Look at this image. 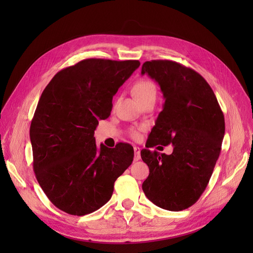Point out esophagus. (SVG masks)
<instances>
[{
	"mask_svg": "<svg viewBox=\"0 0 253 253\" xmlns=\"http://www.w3.org/2000/svg\"><path fill=\"white\" fill-rule=\"evenodd\" d=\"M134 152H135V157H134V160L135 162H137V160L140 159V148L138 147H134Z\"/></svg>",
	"mask_w": 253,
	"mask_h": 253,
	"instance_id": "obj_1",
	"label": "esophagus"
}]
</instances>
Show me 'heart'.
<instances>
[{
	"label": "heart",
	"instance_id": "1",
	"mask_svg": "<svg viewBox=\"0 0 253 253\" xmlns=\"http://www.w3.org/2000/svg\"><path fill=\"white\" fill-rule=\"evenodd\" d=\"M132 91L137 100H138L139 102L147 98L156 97L155 84L149 79H139L138 81H136L133 85ZM139 131H140V127L132 126L128 128V134H129V136L133 137V138H138Z\"/></svg>",
	"mask_w": 253,
	"mask_h": 253
}]
</instances>
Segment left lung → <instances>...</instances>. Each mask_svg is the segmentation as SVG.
<instances>
[{"instance_id":"1","label":"left lung","mask_w":253,"mask_h":253,"mask_svg":"<svg viewBox=\"0 0 253 253\" xmlns=\"http://www.w3.org/2000/svg\"><path fill=\"white\" fill-rule=\"evenodd\" d=\"M162 89L165 104L140 154L150 174L142 183L159 208L181 211L204 193L215 167L225 135V118L211 86L190 67L171 60L142 64ZM157 144H173L170 156L152 152Z\"/></svg>"}]
</instances>
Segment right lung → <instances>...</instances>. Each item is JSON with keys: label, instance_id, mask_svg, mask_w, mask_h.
Instances as JSON below:
<instances>
[{"label": "right lung", "instance_id": "1", "mask_svg": "<svg viewBox=\"0 0 253 253\" xmlns=\"http://www.w3.org/2000/svg\"><path fill=\"white\" fill-rule=\"evenodd\" d=\"M139 65L138 60L85 59L58 72L43 90L29 129L33 166L58 209L82 216L101 208L131 166V144L97 145L94 132L98 120L111 115L113 96Z\"/></svg>", "mask_w": 253, "mask_h": 253}]
</instances>
